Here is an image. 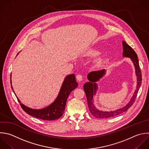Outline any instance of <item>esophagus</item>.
I'll list each match as a JSON object with an SVG mask.
<instances>
[{
  "label": "esophagus",
  "mask_w": 149,
  "mask_h": 149,
  "mask_svg": "<svg viewBox=\"0 0 149 149\" xmlns=\"http://www.w3.org/2000/svg\"><path fill=\"white\" fill-rule=\"evenodd\" d=\"M76 79L79 81H81L83 80V76L80 74H78L76 76Z\"/></svg>",
  "instance_id": "1"
}]
</instances>
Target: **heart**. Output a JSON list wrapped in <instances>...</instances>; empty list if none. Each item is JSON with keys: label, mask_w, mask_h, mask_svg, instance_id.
Listing matches in <instances>:
<instances>
[{"label": "heart", "mask_w": 149, "mask_h": 149, "mask_svg": "<svg viewBox=\"0 0 149 149\" xmlns=\"http://www.w3.org/2000/svg\"><path fill=\"white\" fill-rule=\"evenodd\" d=\"M98 54V52L95 50H91V51H89V52H88V54L90 55H96Z\"/></svg>", "instance_id": "b5f03b06"}]
</instances>
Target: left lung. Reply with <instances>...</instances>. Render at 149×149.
<instances>
[{
    "mask_svg": "<svg viewBox=\"0 0 149 149\" xmlns=\"http://www.w3.org/2000/svg\"><path fill=\"white\" fill-rule=\"evenodd\" d=\"M123 45V55L124 56L129 57L131 58L132 62H133L134 66L136 69V74L137 76V87L136 90H135L133 97H132L129 102L124 107L120 108L119 109L113 111H101L97 109L94 104H93V95H95L96 90L97 88V86L95 81H97L102 76L105 74V71L104 69H102L101 70H97V71H93L88 73L87 79L90 81L84 84L83 88L85 91L86 98L87 100V104L89 108V110L91 114L98 118H110L112 116H115L118 115L125 111H126L134 103L135 101L136 98L137 97L139 90L141 84V70L139 66V60L137 59V55L135 51L130 47L126 42L122 41Z\"/></svg>",
    "mask_w": 149,
    "mask_h": 149,
    "instance_id": "obj_1",
    "label": "left lung"
}]
</instances>
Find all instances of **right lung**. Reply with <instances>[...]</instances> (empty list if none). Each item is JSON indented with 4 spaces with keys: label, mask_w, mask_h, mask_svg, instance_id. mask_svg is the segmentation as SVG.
Wrapping results in <instances>:
<instances>
[{
    "label": "right lung",
    "mask_w": 149,
    "mask_h": 149,
    "mask_svg": "<svg viewBox=\"0 0 149 149\" xmlns=\"http://www.w3.org/2000/svg\"><path fill=\"white\" fill-rule=\"evenodd\" d=\"M10 83L12 84L11 80ZM77 86L78 83L76 82L75 75L73 74L68 75L65 78L59 95L55 101L48 107L41 109H33L28 108L22 104L18 98L17 100L22 109L29 115L46 120H55L63 115L68 97L70 93L75 89ZM12 88L13 89L12 86Z\"/></svg>",
    "instance_id": "right-lung-1"
}]
</instances>
